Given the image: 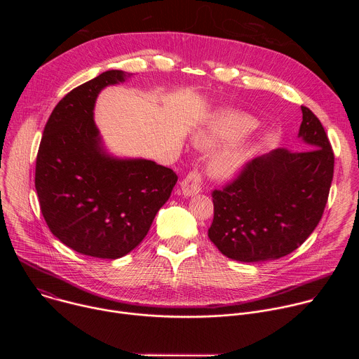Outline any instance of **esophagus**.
Masks as SVG:
<instances>
[{
	"label": "esophagus",
	"instance_id": "34e87169",
	"mask_svg": "<svg viewBox=\"0 0 359 359\" xmlns=\"http://www.w3.org/2000/svg\"><path fill=\"white\" fill-rule=\"evenodd\" d=\"M201 184H203L201 175L197 170H193L182 180L180 187L184 196H193L201 191Z\"/></svg>",
	"mask_w": 359,
	"mask_h": 359
}]
</instances>
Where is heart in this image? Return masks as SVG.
I'll list each match as a JSON object with an SVG mask.
<instances>
[{
  "label": "heart",
  "instance_id": "1",
  "mask_svg": "<svg viewBox=\"0 0 359 359\" xmlns=\"http://www.w3.org/2000/svg\"><path fill=\"white\" fill-rule=\"evenodd\" d=\"M257 125V121L245 114L220 111L203 123L196 135V142L201 147H216L223 143L240 140L250 135ZM254 150V146L250 143L234 144L226 149L215 159L212 172L220 177L233 176L252 158Z\"/></svg>",
  "mask_w": 359,
  "mask_h": 359
}]
</instances>
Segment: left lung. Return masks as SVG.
I'll return each mask as SVG.
<instances>
[{"instance_id":"left-lung-1","label":"left lung","mask_w":359,"mask_h":359,"mask_svg":"<svg viewBox=\"0 0 359 359\" xmlns=\"http://www.w3.org/2000/svg\"><path fill=\"white\" fill-rule=\"evenodd\" d=\"M298 137L310 149H276L245 163L212 193L209 238L226 257L259 263L298 248L318 226L334 176V151L320 119L301 107Z\"/></svg>"}]
</instances>
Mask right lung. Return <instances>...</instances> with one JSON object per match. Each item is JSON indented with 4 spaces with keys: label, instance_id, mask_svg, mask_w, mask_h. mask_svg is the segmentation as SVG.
Here are the masks:
<instances>
[{
    "label": "right lung",
    "instance_id": "obj_1",
    "mask_svg": "<svg viewBox=\"0 0 359 359\" xmlns=\"http://www.w3.org/2000/svg\"><path fill=\"white\" fill-rule=\"evenodd\" d=\"M126 76L107 71L67 93L45 125L36 155L35 189L50 233L95 259L115 260L137 247L177 182L169 168L116 159L102 146L96 97Z\"/></svg>",
    "mask_w": 359,
    "mask_h": 359
}]
</instances>
